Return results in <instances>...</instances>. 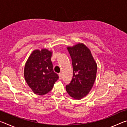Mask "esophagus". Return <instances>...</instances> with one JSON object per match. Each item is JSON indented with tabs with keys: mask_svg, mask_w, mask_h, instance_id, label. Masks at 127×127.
Instances as JSON below:
<instances>
[{
	"mask_svg": "<svg viewBox=\"0 0 127 127\" xmlns=\"http://www.w3.org/2000/svg\"><path fill=\"white\" fill-rule=\"evenodd\" d=\"M59 79H62V74L61 73H59Z\"/></svg>",
	"mask_w": 127,
	"mask_h": 127,
	"instance_id": "esophagus-1",
	"label": "esophagus"
}]
</instances>
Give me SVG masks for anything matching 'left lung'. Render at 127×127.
Segmentation results:
<instances>
[{
	"mask_svg": "<svg viewBox=\"0 0 127 127\" xmlns=\"http://www.w3.org/2000/svg\"><path fill=\"white\" fill-rule=\"evenodd\" d=\"M72 58L73 78L65 87L69 95L74 99L81 100L92 89L97 73V64L91 51L83 43L67 46Z\"/></svg>",
	"mask_w": 127,
	"mask_h": 127,
	"instance_id": "8db88e82",
	"label": "left lung"
}]
</instances>
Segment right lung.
Instances as JSON below:
<instances>
[{"label":"right lung","mask_w":127,"mask_h":127,"mask_svg":"<svg viewBox=\"0 0 127 127\" xmlns=\"http://www.w3.org/2000/svg\"><path fill=\"white\" fill-rule=\"evenodd\" d=\"M52 53L47 49L35 50L26 62L25 79L33 93L38 95H44L50 91L59 78L53 70Z\"/></svg>","instance_id":"obj_1"}]
</instances>
